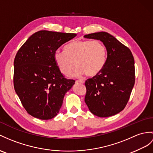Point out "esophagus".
I'll list each match as a JSON object with an SVG mask.
<instances>
[{"mask_svg":"<svg viewBox=\"0 0 153 153\" xmlns=\"http://www.w3.org/2000/svg\"><path fill=\"white\" fill-rule=\"evenodd\" d=\"M76 83H81V84H84V82L83 80H76Z\"/></svg>","mask_w":153,"mask_h":153,"instance_id":"34e87169","label":"esophagus"}]
</instances>
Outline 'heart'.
I'll return each mask as SVG.
<instances>
[{"instance_id":"obj_1","label":"heart","mask_w":153,"mask_h":153,"mask_svg":"<svg viewBox=\"0 0 153 153\" xmlns=\"http://www.w3.org/2000/svg\"><path fill=\"white\" fill-rule=\"evenodd\" d=\"M64 49L65 51H56L54 54L56 64L64 75L71 73L76 65L74 76H81L85 73L87 76L94 77L101 72L105 65L106 49L100 41L74 40Z\"/></svg>"}]
</instances>
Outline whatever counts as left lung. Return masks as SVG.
<instances>
[{"mask_svg":"<svg viewBox=\"0 0 153 153\" xmlns=\"http://www.w3.org/2000/svg\"><path fill=\"white\" fill-rule=\"evenodd\" d=\"M100 40L107 51L106 64L97 75L85 82V102L97 116L106 117L120 113L127 104L135 82L134 59L131 51L105 32L85 35Z\"/></svg>","mask_w":153,"mask_h":153,"instance_id":"1","label":"left lung"}]
</instances>
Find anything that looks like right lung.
Wrapping results in <instances>:
<instances>
[{"label":"right lung","instance_id":"right-lung-1","mask_svg":"<svg viewBox=\"0 0 153 153\" xmlns=\"http://www.w3.org/2000/svg\"><path fill=\"white\" fill-rule=\"evenodd\" d=\"M76 36L40 30L30 37L18 51L13 63L14 89L32 116L47 120L59 113L65 94L75 81L64 77L54 54Z\"/></svg>","mask_w":153,"mask_h":153}]
</instances>
